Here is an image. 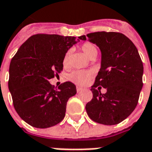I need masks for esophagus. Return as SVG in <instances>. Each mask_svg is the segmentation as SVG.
<instances>
[{"label": "esophagus", "mask_w": 152, "mask_h": 152, "mask_svg": "<svg viewBox=\"0 0 152 152\" xmlns=\"http://www.w3.org/2000/svg\"><path fill=\"white\" fill-rule=\"evenodd\" d=\"M76 89H77V93H80V92H82V88H80V87H77V88H76Z\"/></svg>", "instance_id": "obj_1"}]
</instances>
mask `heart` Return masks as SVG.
<instances>
[{
  "mask_svg": "<svg viewBox=\"0 0 152 152\" xmlns=\"http://www.w3.org/2000/svg\"><path fill=\"white\" fill-rule=\"evenodd\" d=\"M81 50L85 54V55L88 58L96 57L97 55V48L95 44L89 42H86V43H82L81 46ZM70 50H67L66 54L64 55L63 59V65L66 67L69 65V60H70ZM92 71L90 70H75L73 71L71 74L69 75V80L75 85L80 86H83L86 84L87 82H89V80L91 79L93 77Z\"/></svg>",
  "mask_w": 152,
  "mask_h": 152,
  "instance_id": "heart-1",
  "label": "heart"
}]
</instances>
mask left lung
Returning a JSON list of instances; mask_svg holds the SVG:
<instances>
[{
    "label": "left lung",
    "mask_w": 152,
    "mask_h": 152,
    "mask_svg": "<svg viewBox=\"0 0 152 152\" xmlns=\"http://www.w3.org/2000/svg\"><path fill=\"white\" fill-rule=\"evenodd\" d=\"M79 39L95 43L102 51L101 69L91 87L93 98L86 105L87 114L99 124H119L136 109L143 87V66L137 48L120 32L97 31ZM102 86L107 89L105 94L100 93Z\"/></svg>",
    "instance_id": "obj_1"
}]
</instances>
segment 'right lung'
<instances>
[{"label": "right lung", "mask_w": 152, "mask_h": 152, "mask_svg": "<svg viewBox=\"0 0 152 152\" xmlns=\"http://www.w3.org/2000/svg\"><path fill=\"white\" fill-rule=\"evenodd\" d=\"M76 37L36 34L27 39L12 58L9 89L13 106L31 126L47 129L63 121L66 103L77 93L70 82L55 89L49 80L63 70L66 52Z\"/></svg>", "instance_id": "add662e5"}]
</instances>
